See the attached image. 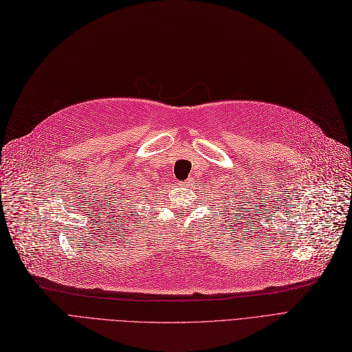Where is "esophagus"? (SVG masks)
I'll use <instances>...</instances> for the list:
<instances>
[{
  "mask_svg": "<svg viewBox=\"0 0 352 352\" xmlns=\"http://www.w3.org/2000/svg\"><path fill=\"white\" fill-rule=\"evenodd\" d=\"M191 183H192V181H191V179H188V181H187V183H186V186H190Z\"/></svg>",
  "mask_w": 352,
  "mask_h": 352,
  "instance_id": "34e87169",
  "label": "esophagus"
}]
</instances>
